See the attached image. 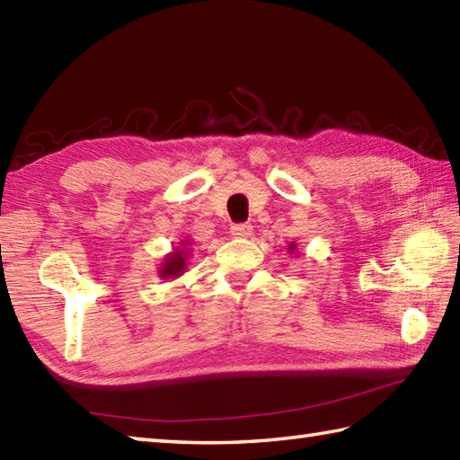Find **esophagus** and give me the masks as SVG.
Returning a JSON list of instances; mask_svg holds the SVG:
<instances>
[{
	"instance_id": "esophagus-1",
	"label": "esophagus",
	"mask_w": 460,
	"mask_h": 460,
	"mask_svg": "<svg viewBox=\"0 0 460 460\" xmlns=\"http://www.w3.org/2000/svg\"><path fill=\"white\" fill-rule=\"evenodd\" d=\"M231 235L239 237V239H247L249 235H252V225L249 223H237L231 227Z\"/></svg>"
}]
</instances>
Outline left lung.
<instances>
[{"label": "left lung", "mask_w": 460, "mask_h": 460, "mask_svg": "<svg viewBox=\"0 0 460 460\" xmlns=\"http://www.w3.org/2000/svg\"><path fill=\"white\" fill-rule=\"evenodd\" d=\"M290 251H295V243H290V247H288Z\"/></svg>", "instance_id": "left-lung-1"}]
</instances>
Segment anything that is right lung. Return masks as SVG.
Listing matches in <instances>:
<instances>
[{"label":"right lung","instance_id":"add662e5","mask_svg":"<svg viewBox=\"0 0 460 460\" xmlns=\"http://www.w3.org/2000/svg\"><path fill=\"white\" fill-rule=\"evenodd\" d=\"M185 255H188V252H183L181 249H175L172 255L165 257L162 262V269H160V277H164V279L180 277L185 269Z\"/></svg>","mask_w":460,"mask_h":460}]
</instances>
